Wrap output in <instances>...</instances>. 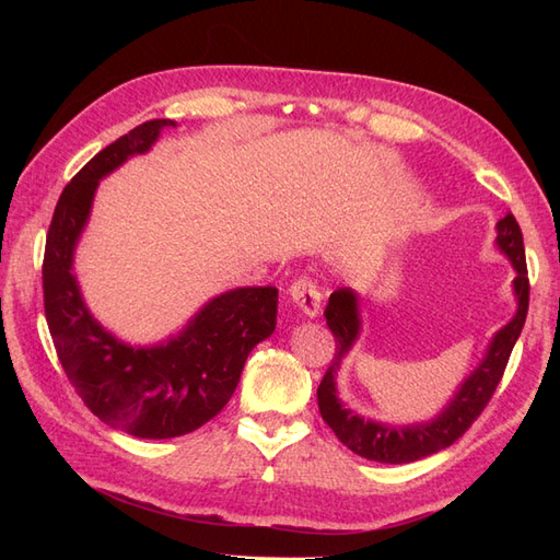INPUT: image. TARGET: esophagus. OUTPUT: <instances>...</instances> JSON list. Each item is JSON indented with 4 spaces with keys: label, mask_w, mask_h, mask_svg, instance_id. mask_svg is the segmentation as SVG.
<instances>
[{
    "label": "esophagus",
    "mask_w": 560,
    "mask_h": 560,
    "mask_svg": "<svg viewBox=\"0 0 560 560\" xmlns=\"http://www.w3.org/2000/svg\"><path fill=\"white\" fill-rule=\"evenodd\" d=\"M290 299H292L296 311H299L303 317L313 319V317L319 313L322 296H319L317 284H315L311 278H299V280H294V284L290 287Z\"/></svg>",
    "instance_id": "esophagus-1"
}]
</instances>
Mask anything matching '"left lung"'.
Instances as JSON below:
<instances>
[{
    "label": "left lung",
    "instance_id": "obj_1",
    "mask_svg": "<svg viewBox=\"0 0 560 560\" xmlns=\"http://www.w3.org/2000/svg\"><path fill=\"white\" fill-rule=\"evenodd\" d=\"M495 229V245L504 257L512 261L516 270V313L500 331H495L493 338H490L479 366L460 383L453 399L432 420L411 422V425H383V422L362 418L360 413H354L348 406H343L336 389V371L341 366V360L350 352V348L354 346V341L360 338L362 317L358 294H354L350 287H341V290H336L329 296L325 317L327 327L336 338V354L325 378H322L317 387V406L327 425L352 453L366 457V460L387 465L416 463L420 457H428L455 444L486 409V404L493 397L495 387L504 374V366L510 362V354L518 341L521 329L525 325V315H528L530 299L523 233L518 229V222L510 212L500 219Z\"/></svg>",
    "mask_w": 560,
    "mask_h": 560
}]
</instances>
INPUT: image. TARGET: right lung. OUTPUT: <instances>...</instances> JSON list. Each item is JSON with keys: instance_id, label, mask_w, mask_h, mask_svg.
<instances>
[{"instance_id": "1", "label": "right lung", "mask_w": 560, "mask_h": 560, "mask_svg": "<svg viewBox=\"0 0 560 560\" xmlns=\"http://www.w3.org/2000/svg\"><path fill=\"white\" fill-rule=\"evenodd\" d=\"M171 118L132 128L65 186L44 252V311L58 360L83 404L107 425L140 439L182 436L224 409L252 348L276 331V287H235L208 301L179 334L130 346L89 311L74 276V249L97 184L130 156L147 154Z\"/></svg>"}]
</instances>
